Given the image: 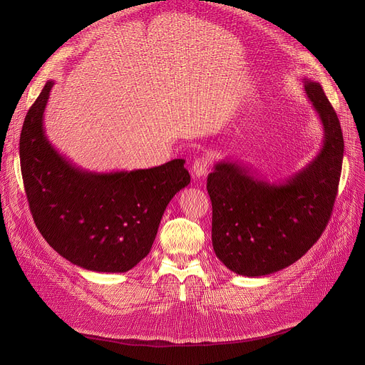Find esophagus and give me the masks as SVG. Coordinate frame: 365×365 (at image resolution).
Returning <instances> with one entry per match:
<instances>
[{"mask_svg":"<svg viewBox=\"0 0 365 365\" xmlns=\"http://www.w3.org/2000/svg\"><path fill=\"white\" fill-rule=\"evenodd\" d=\"M212 163H213V158H212V155H208V153L207 155L197 158L192 164V176L195 179L205 178V175L210 171V167H212Z\"/></svg>","mask_w":365,"mask_h":365,"instance_id":"esophagus-1","label":"esophagus"}]
</instances>
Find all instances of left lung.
Returning <instances> with one entry per match:
<instances>
[{"instance_id":"8db88e82","label":"left lung","mask_w":365,"mask_h":365,"mask_svg":"<svg viewBox=\"0 0 365 365\" xmlns=\"http://www.w3.org/2000/svg\"><path fill=\"white\" fill-rule=\"evenodd\" d=\"M303 90L324 131L308 164L293 176L269 182L240 161L222 160L207 178L215 253L238 275L259 278L293 264L318 241L331 216L343 134L321 84L303 78Z\"/></svg>"}]
</instances>
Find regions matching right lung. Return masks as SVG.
<instances>
[{"instance_id": "add662e5", "label": "right lung", "mask_w": 365, "mask_h": 365, "mask_svg": "<svg viewBox=\"0 0 365 365\" xmlns=\"http://www.w3.org/2000/svg\"><path fill=\"white\" fill-rule=\"evenodd\" d=\"M48 80L21 133L22 176L31 213L46 241L71 263L121 274L150 252L165 207L190 183L185 160L98 173L73 164L46 136Z\"/></svg>"}]
</instances>
